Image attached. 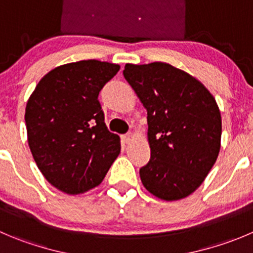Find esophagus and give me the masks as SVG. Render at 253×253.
Segmentation results:
<instances>
[{
    "instance_id": "obj_1",
    "label": "esophagus",
    "mask_w": 253,
    "mask_h": 253,
    "mask_svg": "<svg viewBox=\"0 0 253 253\" xmlns=\"http://www.w3.org/2000/svg\"><path fill=\"white\" fill-rule=\"evenodd\" d=\"M131 139H133V135H131V133H128V134H124V135H122V140L124 141L125 144L130 143Z\"/></svg>"
}]
</instances>
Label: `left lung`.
Masks as SVG:
<instances>
[{"label":"left lung","instance_id":"left-lung-1","mask_svg":"<svg viewBox=\"0 0 253 253\" xmlns=\"http://www.w3.org/2000/svg\"><path fill=\"white\" fill-rule=\"evenodd\" d=\"M148 112L150 160L139 171L161 200L184 199L204 182L220 153V109L201 82L163 62L123 71Z\"/></svg>","mask_w":253,"mask_h":253}]
</instances>
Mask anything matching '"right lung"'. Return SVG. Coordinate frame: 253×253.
I'll list each match as a JSON object with an SVG mask.
<instances>
[{
  "mask_svg": "<svg viewBox=\"0 0 253 253\" xmlns=\"http://www.w3.org/2000/svg\"><path fill=\"white\" fill-rule=\"evenodd\" d=\"M120 67L88 59L45 74L26 105L28 145L48 182L69 195L98 186L120 153L98 95Z\"/></svg>",
  "mask_w": 253,
  "mask_h": 253,
  "instance_id": "1",
  "label": "right lung"
}]
</instances>
